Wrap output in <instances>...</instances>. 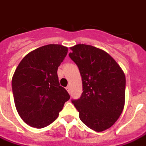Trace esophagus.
Here are the masks:
<instances>
[{
    "mask_svg": "<svg viewBox=\"0 0 146 146\" xmlns=\"http://www.w3.org/2000/svg\"><path fill=\"white\" fill-rule=\"evenodd\" d=\"M66 89H67V92H68V93H70V89L69 86H67V87H66Z\"/></svg>",
    "mask_w": 146,
    "mask_h": 146,
    "instance_id": "1",
    "label": "esophagus"
}]
</instances>
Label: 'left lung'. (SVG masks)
I'll list each match as a JSON object with an SVG mask.
<instances>
[{"instance_id":"left-lung-1","label":"left lung","mask_w":146,"mask_h":146,"mask_svg":"<svg viewBox=\"0 0 146 146\" xmlns=\"http://www.w3.org/2000/svg\"><path fill=\"white\" fill-rule=\"evenodd\" d=\"M71 60L79 67L82 82L81 97L72 103L80 120L89 128L101 132L118 120L124 106L125 76L114 59L94 46L71 47Z\"/></svg>"}]
</instances>
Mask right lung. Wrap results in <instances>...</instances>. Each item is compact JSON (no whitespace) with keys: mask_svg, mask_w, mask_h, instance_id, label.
Listing matches in <instances>:
<instances>
[{"mask_svg":"<svg viewBox=\"0 0 146 146\" xmlns=\"http://www.w3.org/2000/svg\"><path fill=\"white\" fill-rule=\"evenodd\" d=\"M67 54L65 46L46 45L32 51L18 65L12 90L18 113L28 125H49L70 98L59 84L57 73Z\"/></svg>","mask_w":146,"mask_h":146,"instance_id":"obj_1","label":"right lung"}]
</instances>
